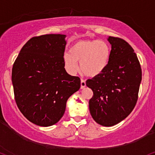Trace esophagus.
<instances>
[{"label": "esophagus", "mask_w": 155, "mask_h": 155, "mask_svg": "<svg viewBox=\"0 0 155 155\" xmlns=\"http://www.w3.org/2000/svg\"><path fill=\"white\" fill-rule=\"evenodd\" d=\"M85 86H86V83H85V81H84V80L81 79V89H83L85 87Z\"/></svg>", "instance_id": "1"}]
</instances>
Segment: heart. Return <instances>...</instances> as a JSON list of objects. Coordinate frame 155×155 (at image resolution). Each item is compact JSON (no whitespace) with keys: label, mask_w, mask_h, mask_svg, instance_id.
I'll list each match as a JSON object with an SVG mask.
<instances>
[{"label":"heart","mask_w":155,"mask_h":155,"mask_svg":"<svg viewBox=\"0 0 155 155\" xmlns=\"http://www.w3.org/2000/svg\"><path fill=\"white\" fill-rule=\"evenodd\" d=\"M110 49L104 40H81L64 53L63 60L67 70L75 73L81 62V71L89 77H95L106 70L109 63Z\"/></svg>","instance_id":"heart-1"}]
</instances>
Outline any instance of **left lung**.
Segmentation results:
<instances>
[{"instance_id": "left-lung-1", "label": "left lung", "mask_w": 155, "mask_h": 155, "mask_svg": "<svg viewBox=\"0 0 155 155\" xmlns=\"http://www.w3.org/2000/svg\"><path fill=\"white\" fill-rule=\"evenodd\" d=\"M111 45L108 66L102 73L88 79L86 85L93 95L89 101L90 113L94 121L112 127L125 119L138 99L142 69L136 53L127 41L108 37Z\"/></svg>"}]
</instances>
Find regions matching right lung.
<instances>
[{
  "instance_id": "add662e5",
  "label": "right lung",
  "mask_w": 155,
  "mask_h": 155,
  "mask_svg": "<svg viewBox=\"0 0 155 155\" xmlns=\"http://www.w3.org/2000/svg\"><path fill=\"white\" fill-rule=\"evenodd\" d=\"M66 35L46 34L30 39L12 69L15 100L22 114L40 127L57 123L66 103L81 87L79 77L66 72L63 60Z\"/></svg>"
}]
</instances>
